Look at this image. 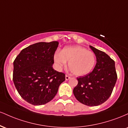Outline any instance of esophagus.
I'll list each match as a JSON object with an SVG mask.
<instances>
[{
  "label": "esophagus",
  "instance_id": "1",
  "mask_svg": "<svg viewBox=\"0 0 128 128\" xmlns=\"http://www.w3.org/2000/svg\"><path fill=\"white\" fill-rule=\"evenodd\" d=\"M71 78V77H70V76H68V75H66V80H68V79H70Z\"/></svg>",
  "mask_w": 128,
  "mask_h": 128
}]
</instances>
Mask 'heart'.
I'll return each instance as SVG.
<instances>
[{"label":"heart","instance_id":"heart-1","mask_svg":"<svg viewBox=\"0 0 128 128\" xmlns=\"http://www.w3.org/2000/svg\"><path fill=\"white\" fill-rule=\"evenodd\" d=\"M54 58L59 69L65 67L68 62L69 69L77 76L90 73L96 62V55L93 52L79 46L66 47L61 52L55 53Z\"/></svg>","mask_w":128,"mask_h":128}]
</instances>
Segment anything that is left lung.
I'll list each match as a JSON object with an SVG mask.
<instances>
[{"label": "left lung", "instance_id": "8db88e82", "mask_svg": "<svg viewBox=\"0 0 128 128\" xmlns=\"http://www.w3.org/2000/svg\"><path fill=\"white\" fill-rule=\"evenodd\" d=\"M96 57V64L91 73L78 78L73 89L76 99L87 106H98L108 100L117 81L115 62L105 52L90 46Z\"/></svg>", "mask_w": 128, "mask_h": 128}]
</instances>
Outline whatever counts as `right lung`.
<instances>
[{"label": "right lung", "instance_id": "right-lung-1", "mask_svg": "<svg viewBox=\"0 0 128 128\" xmlns=\"http://www.w3.org/2000/svg\"><path fill=\"white\" fill-rule=\"evenodd\" d=\"M59 42H40L23 49L14 60L13 82L20 96L34 105L47 104L65 80V74L53 68Z\"/></svg>", "mask_w": 128, "mask_h": 128}]
</instances>
